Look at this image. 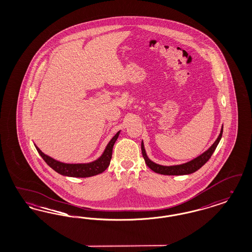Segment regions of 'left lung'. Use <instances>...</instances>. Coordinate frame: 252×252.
<instances>
[{
    "instance_id": "1",
    "label": "left lung",
    "mask_w": 252,
    "mask_h": 252,
    "mask_svg": "<svg viewBox=\"0 0 252 252\" xmlns=\"http://www.w3.org/2000/svg\"><path fill=\"white\" fill-rule=\"evenodd\" d=\"M222 133H223V126L221 128L220 134L218 136V138L216 139V142L214 144L207 150L205 151L202 155L193 158L191 161L180 164V165H173V166H163V165H159L157 164L155 162L151 161L148 157L146 156L145 150H144V143L142 142V153L144 157L145 163L148 167L151 170H153L154 172H156L158 174L160 175H168V176H180V175H188V174H192L193 172L197 171L199 168L202 167L204 164L210 159V158L214 154L215 150H216V146L219 144L221 137H222Z\"/></svg>"
}]
</instances>
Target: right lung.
Returning a JSON list of instances; mask_svg holds the SVG:
<instances>
[{
  "instance_id": "add662e5",
  "label": "right lung",
  "mask_w": 252,
  "mask_h": 252,
  "mask_svg": "<svg viewBox=\"0 0 252 252\" xmlns=\"http://www.w3.org/2000/svg\"><path fill=\"white\" fill-rule=\"evenodd\" d=\"M120 131L117 132L116 135L110 140L108 143L103 155L100 157L95 161L91 163H79V164H70V163H63L58 161L51 157L45 155L40 151V149L36 146L38 154L44 159V161L48 164L49 166L53 168L56 172L60 175L68 176V177H74V178H89L93 177L98 174L103 173L110 163V159L112 157V148L115 144Z\"/></svg>"
}]
</instances>
